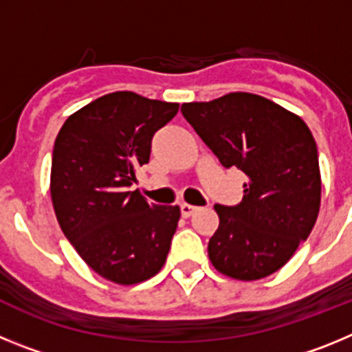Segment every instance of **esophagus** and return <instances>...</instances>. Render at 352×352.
<instances>
[{"instance_id": "34e87169", "label": "esophagus", "mask_w": 352, "mask_h": 352, "mask_svg": "<svg viewBox=\"0 0 352 352\" xmlns=\"http://www.w3.org/2000/svg\"><path fill=\"white\" fill-rule=\"evenodd\" d=\"M179 210H182V214H183V217H185V219H188V217H190V214L194 213L195 210H197V208H195V206H192V204H186V203H183L182 206H179Z\"/></svg>"}]
</instances>
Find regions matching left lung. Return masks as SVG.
Returning <instances> with one entry per match:
<instances>
[{"mask_svg": "<svg viewBox=\"0 0 352 352\" xmlns=\"http://www.w3.org/2000/svg\"><path fill=\"white\" fill-rule=\"evenodd\" d=\"M182 113L223 167L247 176L238 206H214L220 222L208 243L213 268L243 282L278 272L309 238L321 206L310 129L298 114L245 91L188 102Z\"/></svg>", "mask_w": 352, "mask_h": 352, "instance_id": "1", "label": "left lung"}]
</instances>
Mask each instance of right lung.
I'll return each mask as SVG.
<instances>
[{"label":"right lung","mask_w":352,"mask_h":352,"mask_svg":"<svg viewBox=\"0 0 352 352\" xmlns=\"http://www.w3.org/2000/svg\"><path fill=\"white\" fill-rule=\"evenodd\" d=\"M178 109L176 102L114 91L70 114L56 138V219L80 259L118 285L141 284L166 264L179 206L149 204L129 186L149 162L153 133Z\"/></svg>","instance_id":"right-lung-1"}]
</instances>
